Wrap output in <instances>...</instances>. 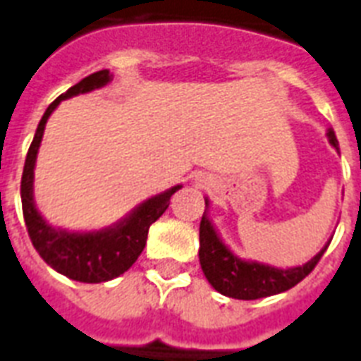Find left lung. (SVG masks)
Listing matches in <instances>:
<instances>
[{
  "mask_svg": "<svg viewBox=\"0 0 361 361\" xmlns=\"http://www.w3.org/2000/svg\"><path fill=\"white\" fill-rule=\"evenodd\" d=\"M326 135L331 146L339 149L336 133L328 129ZM206 208H209L208 198H206ZM328 245L330 241L309 262L286 269L257 262V260H243L225 245V241L221 240L204 209L202 221H200L198 258H200V266L209 285L223 296L234 298V300H258V298L274 296V294L288 290L300 281L305 279L319 264Z\"/></svg>",
  "mask_w": 361,
  "mask_h": 361,
  "instance_id": "8db88e82",
  "label": "left lung"
}]
</instances>
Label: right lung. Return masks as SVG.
I'll list each match as a JSON object with an SVG mask.
<instances>
[{"mask_svg": "<svg viewBox=\"0 0 361 361\" xmlns=\"http://www.w3.org/2000/svg\"><path fill=\"white\" fill-rule=\"evenodd\" d=\"M110 80H112V75L109 69L97 71L61 93L48 106L39 121L33 142L25 155L24 174H22V185H20L22 212H24L25 226H27V234L33 247L50 268L80 283H104L125 274L144 251L149 226L166 212L170 197L178 189H181V185L170 187L169 191L138 204L129 215H125L123 219L112 226L93 232H69L63 228H56L48 225L47 219L39 214L35 200H33V170H35L37 153H39L48 118L58 109L61 101L99 90L106 86Z\"/></svg>", "mask_w": 361, "mask_h": 361, "instance_id": "obj_1", "label": "right lung"}]
</instances>
